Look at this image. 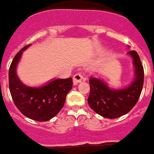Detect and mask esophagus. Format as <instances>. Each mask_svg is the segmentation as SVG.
<instances>
[{
	"mask_svg": "<svg viewBox=\"0 0 154 154\" xmlns=\"http://www.w3.org/2000/svg\"><path fill=\"white\" fill-rule=\"evenodd\" d=\"M83 79V75L81 72H78L73 76V83L74 85H77L78 83L81 82Z\"/></svg>",
	"mask_w": 154,
	"mask_h": 154,
	"instance_id": "obj_1",
	"label": "esophagus"
}]
</instances>
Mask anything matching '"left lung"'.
<instances>
[{"label":"left lung","instance_id":"obj_1","mask_svg":"<svg viewBox=\"0 0 154 154\" xmlns=\"http://www.w3.org/2000/svg\"><path fill=\"white\" fill-rule=\"evenodd\" d=\"M133 59L135 78L128 87L123 89H111L101 79H89L90 94L88 103L97 114L114 119L127 114L138 102L144 84V68L138 53L129 51Z\"/></svg>","mask_w":154,"mask_h":154}]
</instances>
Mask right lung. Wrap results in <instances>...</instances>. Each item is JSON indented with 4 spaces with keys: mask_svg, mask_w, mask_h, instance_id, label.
Wrapping results in <instances>:
<instances>
[{
    "mask_svg": "<svg viewBox=\"0 0 154 154\" xmlns=\"http://www.w3.org/2000/svg\"><path fill=\"white\" fill-rule=\"evenodd\" d=\"M30 45L21 49L12 61L9 69L10 91L22 114L33 121H47L56 116L63 107L66 95L72 88V79H54L39 88H31L22 83L16 74V66L22 51Z\"/></svg>",
    "mask_w": 154,
    "mask_h": 154,
    "instance_id": "obj_1",
    "label": "right lung"
}]
</instances>
